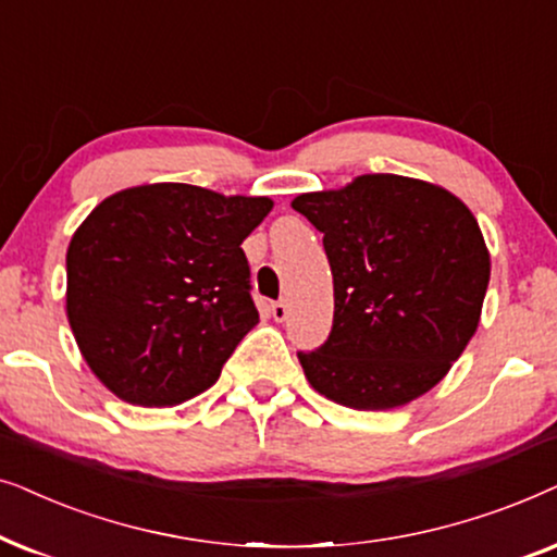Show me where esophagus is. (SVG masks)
Here are the masks:
<instances>
[{"instance_id":"esophagus-1","label":"esophagus","mask_w":557,"mask_h":557,"mask_svg":"<svg viewBox=\"0 0 557 557\" xmlns=\"http://www.w3.org/2000/svg\"><path fill=\"white\" fill-rule=\"evenodd\" d=\"M270 310H272V318H274V321H277V323H283L285 318H287V313H290V310H287V302H285V300L272 302Z\"/></svg>"}]
</instances>
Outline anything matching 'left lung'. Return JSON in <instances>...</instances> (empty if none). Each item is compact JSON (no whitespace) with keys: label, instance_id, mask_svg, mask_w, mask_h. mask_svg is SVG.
Segmentation results:
<instances>
[{"label":"left lung","instance_id":"1","mask_svg":"<svg viewBox=\"0 0 557 557\" xmlns=\"http://www.w3.org/2000/svg\"><path fill=\"white\" fill-rule=\"evenodd\" d=\"M323 234L333 325L298 351L310 387L354 410H389L433 389L476 333L488 251L454 193L405 175H359L293 201Z\"/></svg>","mask_w":557,"mask_h":557}]
</instances>
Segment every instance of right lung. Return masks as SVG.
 <instances>
[{"mask_svg":"<svg viewBox=\"0 0 557 557\" xmlns=\"http://www.w3.org/2000/svg\"><path fill=\"white\" fill-rule=\"evenodd\" d=\"M270 198L154 183L103 198L73 234L65 310L91 372L129 405L201 395L255 329L242 242Z\"/></svg>","mask_w":557,"mask_h":557,"instance_id":"right-lung-1","label":"right lung"}]
</instances>
